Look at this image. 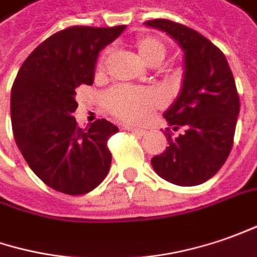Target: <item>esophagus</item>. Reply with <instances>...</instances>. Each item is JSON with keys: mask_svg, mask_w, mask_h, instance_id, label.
Wrapping results in <instances>:
<instances>
[{"mask_svg": "<svg viewBox=\"0 0 257 257\" xmlns=\"http://www.w3.org/2000/svg\"><path fill=\"white\" fill-rule=\"evenodd\" d=\"M128 131H131L132 134H137V135H144L145 134V129H141V128H134V126H126Z\"/></svg>", "mask_w": 257, "mask_h": 257, "instance_id": "1", "label": "esophagus"}]
</instances>
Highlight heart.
<instances>
[{"instance_id": "heart-1", "label": "heart", "mask_w": 257, "mask_h": 257, "mask_svg": "<svg viewBox=\"0 0 257 257\" xmlns=\"http://www.w3.org/2000/svg\"><path fill=\"white\" fill-rule=\"evenodd\" d=\"M139 57L148 65L158 67L162 64L166 57V47L161 40L155 37L144 35L135 41ZM108 58V51L102 54L98 64L96 72L101 74L105 68ZM105 106L113 116L128 122H144L149 118L151 112L162 105V96L155 89H139L131 86H115L105 93Z\"/></svg>"}]
</instances>
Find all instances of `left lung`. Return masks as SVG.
Listing matches in <instances>:
<instances>
[{"mask_svg": "<svg viewBox=\"0 0 257 257\" xmlns=\"http://www.w3.org/2000/svg\"><path fill=\"white\" fill-rule=\"evenodd\" d=\"M145 25L168 34L181 47L185 68L181 92L164 112L168 125L183 132L165 134L169 146L151 164L165 181L200 185L223 166L232 151L240 109L233 74L223 52L195 30L169 20Z\"/></svg>", "mask_w": 257, "mask_h": 257, "instance_id": "obj_1", "label": "left lung"}]
</instances>
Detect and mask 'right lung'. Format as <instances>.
Listing matches in <instances>:
<instances>
[{
  "label": "right lung",
  "instance_id": "obj_1",
  "mask_svg": "<svg viewBox=\"0 0 257 257\" xmlns=\"http://www.w3.org/2000/svg\"><path fill=\"white\" fill-rule=\"evenodd\" d=\"M71 27L40 44L25 59L11 89L14 138L24 159L49 188L84 195L101 183L111 168L106 146L118 132L109 120L76 125L75 89L92 85L102 49L125 31Z\"/></svg>",
  "mask_w": 257,
  "mask_h": 257
}]
</instances>
